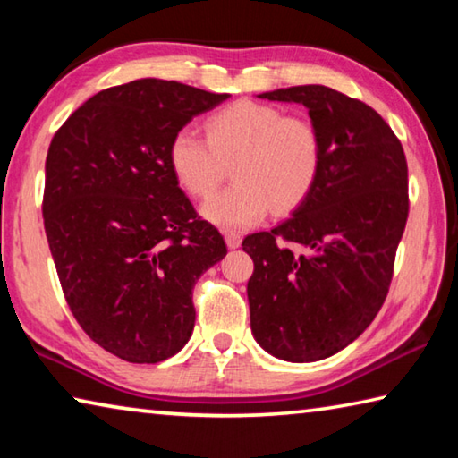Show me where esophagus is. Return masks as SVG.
Segmentation results:
<instances>
[{
	"label": "esophagus",
	"mask_w": 458,
	"mask_h": 458,
	"mask_svg": "<svg viewBox=\"0 0 458 458\" xmlns=\"http://www.w3.org/2000/svg\"><path fill=\"white\" fill-rule=\"evenodd\" d=\"M224 238H226V244H228V248H238L240 244H242V236H240L238 232L224 230Z\"/></svg>",
	"instance_id": "esophagus-1"
}]
</instances>
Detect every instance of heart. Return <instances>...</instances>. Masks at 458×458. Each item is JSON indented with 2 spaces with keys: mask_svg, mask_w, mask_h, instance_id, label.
I'll use <instances>...</instances> for the list:
<instances>
[{
  "mask_svg": "<svg viewBox=\"0 0 458 458\" xmlns=\"http://www.w3.org/2000/svg\"><path fill=\"white\" fill-rule=\"evenodd\" d=\"M232 164L234 183L201 206L220 228H250L270 212L289 214L311 196L323 167V139L305 117L273 105L238 100L206 121V139L182 129L169 143L177 183L204 198Z\"/></svg>",
  "mask_w": 458,
  "mask_h": 458,
  "instance_id": "b5f03b06",
  "label": "heart"
}]
</instances>
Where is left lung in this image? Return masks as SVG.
I'll return each mask as SVG.
<instances>
[{
  "label": "left lung",
  "instance_id": "8db88e82",
  "mask_svg": "<svg viewBox=\"0 0 458 458\" xmlns=\"http://www.w3.org/2000/svg\"><path fill=\"white\" fill-rule=\"evenodd\" d=\"M259 98L309 108L323 167L289 220L244 238L252 335L278 360H325L358 339L386 301L408 220L406 155L374 108L344 92L305 84Z\"/></svg>",
  "mask_w": 458,
  "mask_h": 458
}]
</instances>
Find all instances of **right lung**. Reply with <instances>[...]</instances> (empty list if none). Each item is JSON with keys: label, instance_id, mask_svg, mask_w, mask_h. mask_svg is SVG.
Wrapping results in <instances>:
<instances>
[{"label": "right lung", "instance_id": "right-lung-1", "mask_svg": "<svg viewBox=\"0 0 458 458\" xmlns=\"http://www.w3.org/2000/svg\"><path fill=\"white\" fill-rule=\"evenodd\" d=\"M230 95L141 79L100 90L46 157L44 228L74 319L103 350L157 363L188 344L191 291L226 257L169 167V143Z\"/></svg>", "mask_w": 458, "mask_h": 458}]
</instances>
